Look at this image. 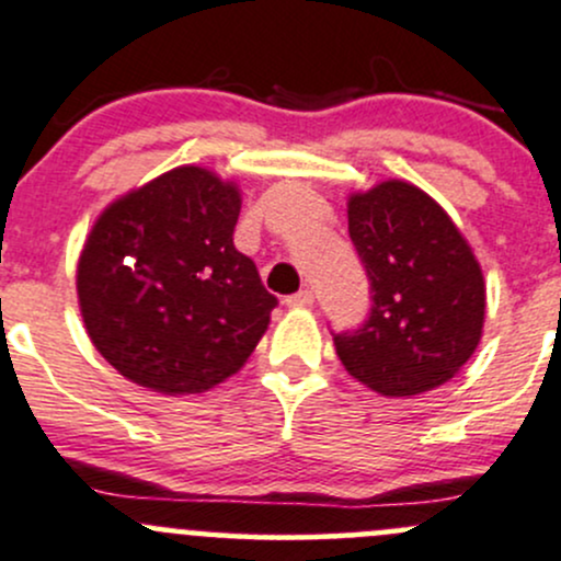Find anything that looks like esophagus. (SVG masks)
Instances as JSON below:
<instances>
[{
	"mask_svg": "<svg viewBox=\"0 0 561 561\" xmlns=\"http://www.w3.org/2000/svg\"><path fill=\"white\" fill-rule=\"evenodd\" d=\"M285 304L293 306V309H300V306L314 304V296H311V290H298V293H293V296H287Z\"/></svg>",
	"mask_w": 561,
	"mask_h": 561,
	"instance_id": "esophagus-1",
	"label": "esophagus"
}]
</instances>
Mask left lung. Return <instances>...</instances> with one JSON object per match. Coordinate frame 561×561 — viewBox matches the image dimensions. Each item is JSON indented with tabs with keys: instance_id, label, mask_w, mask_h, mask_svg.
<instances>
[{
	"instance_id": "obj_1",
	"label": "left lung",
	"mask_w": 561,
	"mask_h": 561,
	"mask_svg": "<svg viewBox=\"0 0 561 561\" xmlns=\"http://www.w3.org/2000/svg\"><path fill=\"white\" fill-rule=\"evenodd\" d=\"M350 239L370 282L368 320L333 333L335 355L381 394L449 381L479 346L483 276L444 209L409 182L352 196Z\"/></svg>"
}]
</instances>
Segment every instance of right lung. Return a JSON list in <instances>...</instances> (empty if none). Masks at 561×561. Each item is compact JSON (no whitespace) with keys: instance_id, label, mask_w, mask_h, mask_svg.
Masks as SVG:
<instances>
[{"instance_id":"obj_1","label":"right lung","mask_w":561,"mask_h":561,"mask_svg":"<svg viewBox=\"0 0 561 561\" xmlns=\"http://www.w3.org/2000/svg\"><path fill=\"white\" fill-rule=\"evenodd\" d=\"M241 198L198 167H180L99 217L78 265L93 346L134 385L204 392L236 374L279 300L236 250Z\"/></svg>"}]
</instances>
